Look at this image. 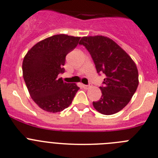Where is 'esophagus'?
<instances>
[{
	"label": "esophagus",
	"instance_id": "34e87169",
	"mask_svg": "<svg viewBox=\"0 0 158 158\" xmlns=\"http://www.w3.org/2000/svg\"><path fill=\"white\" fill-rule=\"evenodd\" d=\"M82 88L85 89H88L89 87H90V85H82Z\"/></svg>",
	"mask_w": 158,
	"mask_h": 158
}]
</instances>
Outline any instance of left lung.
<instances>
[{
  "label": "left lung",
  "mask_w": 158,
  "mask_h": 158,
  "mask_svg": "<svg viewBox=\"0 0 158 158\" xmlns=\"http://www.w3.org/2000/svg\"><path fill=\"white\" fill-rule=\"evenodd\" d=\"M79 44L90 53L98 73L106 76L100 87V100L93 101L94 109L104 115L119 112L130 101L139 85L135 62L115 41L105 36L82 37Z\"/></svg>",
  "instance_id": "8db88e82"
}]
</instances>
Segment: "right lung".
Segmentation results:
<instances>
[{
    "instance_id": "right-lung-1",
    "label": "right lung",
    "mask_w": 158,
    "mask_h": 158,
    "mask_svg": "<svg viewBox=\"0 0 158 158\" xmlns=\"http://www.w3.org/2000/svg\"><path fill=\"white\" fill-rule=\"evenodd\" d=\"M80 37L60 34L39 41L27 52L23 62V75L32 100L51 113L69 107L79 88L58 78L65 69L66 56L77 46Z\"/></svg>"
}]
</instances>
